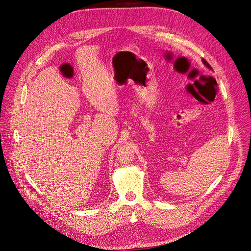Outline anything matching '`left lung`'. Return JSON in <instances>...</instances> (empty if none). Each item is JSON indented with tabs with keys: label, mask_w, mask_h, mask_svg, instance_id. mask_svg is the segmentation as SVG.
<instances>
[{
	"label": "left lung",
	"mask_w": 251,
	"mask_h": 251,
	"mask_svg": "<svg viewBox=\"0 0 251 251\" xmlns=\"http://www.w3.org/2000/svg\"><path fill=\"white\" fill-rule=\"evenodd\" d=\"M202 63L204 64V66H205V67H207V68H208V69H210V70H213V69H212V67H210V66H209V64H208V63H207V62H206L205 60H203V59H202Z\"/></svg>",
	"instance_id": "8db88e82"
}]
</instances>
